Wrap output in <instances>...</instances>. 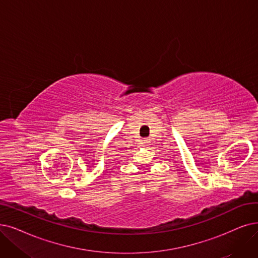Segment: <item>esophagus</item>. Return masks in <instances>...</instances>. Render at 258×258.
Returning a JSON list of instances; mask_svg holds the SVG:
<instances>
[{
  "mask_svg": "<svg viewBox=\"0 0 258 258\" xmlns=\"http://www.w3.org/2000/svg\"><path fill=\"white\" fill-rule=\"evenodd\" d=\"M149 143H150L149 139H144V140H142V145H143V146H146V145H148Z\"/></svg>",
  "mask_w": 258,
  "mask_h": 258,
  "instance_id": "34e87169",
  "label": "esophagus"
}]
</instances>
